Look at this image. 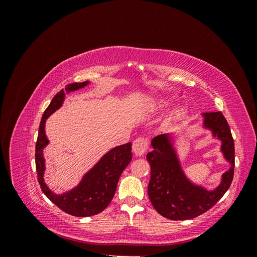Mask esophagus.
<instances>
[{"mask_svg": "<svg viewBox=\"0 0 257 257\" xmlns=\"http://www.w3.org/2000/svg\"><path fill=\"white\" fill-rule=\"evenodd\" d=\"M147 150H148V142L146 138L139 137L135 139L133 143V152L135 154V157H143Z\"/></svg>", "mask_w": 257, "mask_h": 257, "instance_id": "esophagus-1", "label": "esophagus"}]
</instances>
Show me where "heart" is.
I'll return each mask as SVG.
<instances>
[{
  "label": "heart",
  "mask_w": 257,
  "mask_h": 257,
  "mask_svg": "<svg viewBox=\"0 0 257 257\" xmlns=\"http://www.w3.org/2000/svg\"><path fill=\"white\" fill-rule=\"evenodd\" d=\"M174 102H175L174 96H159L152 100L151 108H154V109H159V110H165L166 108L172 106ZM186 113H188V109H186L185 106H179L175 108L173 111H170L168 113V115H166V118L162 123V126L163 127L172 126L173 124L182 120Z\"/></svg>",
  "instance_id": "1"
}]
</instances>
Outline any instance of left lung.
I'll return each instance as SVG.
<instances>
[{"label": "left lung", "instance_id": "1", "mask_svg": "<svg viewBox=\"0 0 257 257\" xmlns=\"http://www.w3.org/2000/svg\"><path fill=\"white\" fill-rule=\"evenodd\" d=\"M201 116V127L221 142L220 151L230 166L222 175L219 185L208 190L186 176L175 144L176 134L154 137L151 141L153 150L147 154L151 167L148 195L154 209L169 220H190L205 213L226 193L234 178L235 147L226 119L220 111Z\"/></svg>", "mask_w": 257, "mask_h": 257}]
</instances>
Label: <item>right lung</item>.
I'll use <instances>...</instances> for the list:
<instances>
[{
	"mask_svg": "<svg viewBox=\"0 0 257 257\" xmlns=\"http://www.w3.org/2000/svg\"><path fill=\"white\" fill-rule=\"evenodd\" d=\"M89 84L90 81L69 83L65 87V90L62 89L57 93L42 116L35 148L37 180L40 182L42 191L61 210L78 217L95 215L102 212L110 204L120 176L132 160V143H127L114 147L106 152L96 164L82 176L80 182L72 190L57 194L53 193L45 183L46 162L44 159V149L49 144L45 131L46 120L63 105L66 94Z\"/></svg>",
	"mask_w": 257,
	"mask_h": 257,
	"instance_id": "1",
	"label": "right lung"
}]
</instances>
